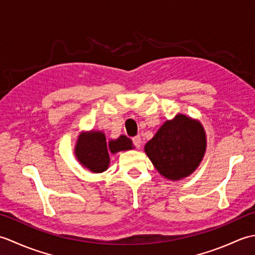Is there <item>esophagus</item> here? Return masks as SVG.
Here are the masks:
<instances>
[{"instance_id":"esophagus-1","label":"esophagus","mask_w":255,"mask_h":255,"mask_svg":"<svg viewBox=\"0 0 255 255\" xmlns=\"http://www.w3.org/2000/svg\"><path fill=\"white\" fill-rule=\"evenodd\" d=\"M132 142L134 144V147L136 148H140V145H141V137L140 136H136L132 138Z\"/></svg>"}]
</instances>
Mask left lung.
<instances>
[{"label":"left lung","mask_w":255,"mask_h":255,"mask_svg":"<svg viewBox=\"0 0 255 255\" xmlns=\"http://www.w3.org/2000/svg\"><path fill=\"white\" fill-rule=\"evenodd\" d=\"M205 149L203 126L184 115L167 121L144 147L155 169L169 180H180L194 172Z\"/></svg>","instance_id":"left-lung-1"}]
</instances>
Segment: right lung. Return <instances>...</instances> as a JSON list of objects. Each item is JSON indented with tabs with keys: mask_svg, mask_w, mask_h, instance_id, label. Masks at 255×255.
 Returning <instances> with one entry per match:
<instances>
[{
	"mask_svg": "<svg viewBox=\"0 0 255 255\" xmlns=\"http://www.w3.org/2000/svg\"><path fill=\"white\" fill-rule=\"evenodd\" d=\"M132 148L131 139L127 136H121L107 143L104 133L91 131L79 137L75 154L81 163L89 170L101 173L107 169L110 163V153H116L118 151L130 150Z\"/></svg>",
	"mask_w": 255,
	"mask_h": 255,
	"instance_id": "1",
	"label": "right lung"
}]
</instances>
